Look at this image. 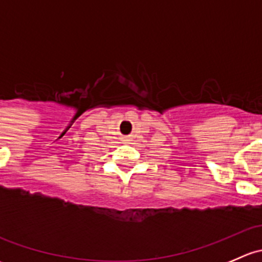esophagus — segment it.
<instances>
[{
    "label": "esophagus",
    "mask_w": 262,
    "mask_h": 262,
    "mask_svg": "<svg viewBox=\"0 0 262 262\" xmlns=\"http://www.w3.org/2000/svg\"><path fill=\"white\" fill-rule=\"evenodd\" d=\"M126 141H128V139H126Z\"/></svg>",
    "instance_id": "esophagus-1"
}]
</instances>
